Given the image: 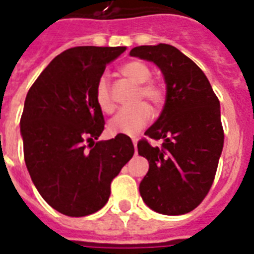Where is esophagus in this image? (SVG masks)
<instances>
[{
    "label": "esophagus",
    "instance_id": "obj_1",
    "mask_svg": "<svg viewBox=\"0 0 254 254\" xmlns=\"http://www.w3.org/2000/svg\"><path fill=\"white\" fill-rule=\"evenodd\" d=\"M132 141H133V145H134V148H136V145H137V140H136V138H133Z\"/></svg>",
    "mask_w": 254,
    "mask_h": 254
}]
</instances>
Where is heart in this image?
Listing matches in <instances>:
<instances>
[{
    "label": "heart",
    "instance_id": "heart-1",
    "mask_svg": "<svg viewBox=\"0 0 254 254\" xmlns=\"http://www.w3.org/2000/svg\"><path fill=\"white\" fill-rule=\"evenodd\" d=\"M121 73L132 80L133 83L141 84L138 98L143 96L144 99L151 102L152 105H160L165 98L163 88L159 84L148 81L151 78V70L145 64L140 61H130L121 66ZM95 100L99 109L105 113H111L114 110V102L111 99L109 81L105 76L98 80L95 88ZM152 111L147 103H137L130 107H124L113 117L109 122V129L114 134H127L136 136L151 120Z\"/></svg>",
    "mask_w": 254,
    "mask_h": 254
}]
</instances>
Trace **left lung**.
Masks as SVG:
<instances>
[{"instance_id":"obj_1","label":"left lung","mask_w":254,"mask_h":254,"mask_svg":"<svg viewBox=\"0 0 254 254\" xmlns=\"http://www.w3.org/2000/svg\"><path fill=\"white\" fill-rule=\"evenodd\" d=\"M130 56L154 63L166 81L165 107L145 130V136L163 143L152 147L145 138L137 143L138 155L149 163L140 194L155 212H190L212 187L223 149L218 96L201 69L177 47L138 46Z\"/></svg>"}]
</instances>
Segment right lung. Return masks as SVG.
Listing matches in <instances>:
<instances>
[{
    "mask_svg": "<svg viewBox=\"0 0 254 254\" xmlns=\"http://www.w3.org/2000/svg\"><path fill=\"white\" fill-rule=\"evenodd\" d=\"M125 50L67 49L45 67L25 98L20 132L27 170L43 200L67 216L105 207L111 181L134 154L127 134L95 143L105 129L96 83Z\"/></svg>",
    "mask_w": 254,
    "mask_h": 254,
    "instance_id": "right-lung-1",
    "label": "right lung"
}]
</instances>
